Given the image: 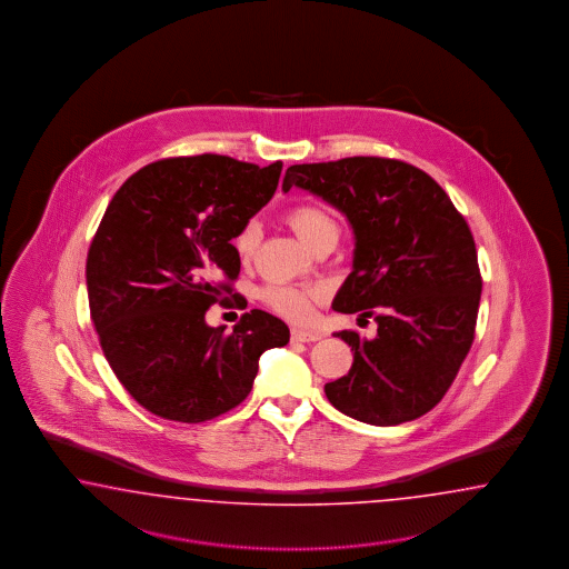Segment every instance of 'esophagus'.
I'll list each match as a JSON object with an SVG mask.
<instances>
[{"label":"esophagus","instance_id":"1","mask_svg":"<svg viewBox=\"0 0 569 569\" xmlns=\"http://www.w3.org/2000/svg\"><path fill=\"white\" fill-rule=\"evenodd\" d=\"M292 340L293 342H317V340H321V333L315 329L293 328Z\"/></svg>","mask_w":569,"mask_h":569}]
</instances>
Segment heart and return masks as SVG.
Wrapping results in <instances>:
<instances>
[{
    "label": "heart",
    "instance_id": "heart-1",
    "mask_svg": "<svg viewBox=\"0 0 569 569\" xmlns=\"http://www.w3.org/2000/svg\"><path fill=\"white\" fill-rule=\"evenodd\" d=\"M288 223L298 238L309 243L310 248L317 246L321 240L336 238L338 240V221L329 214L326 208L317 204H298L286 214ZM260 229L257 223H246L238 238L233 240V248L238 259L248 260L257 246H259ZM262 300L276 309L277 312L290 317V319H305L310 312V293L290 286H269L262 290Z\"/></svg>",
    "mask_w": 569,
    "mask_h": 569
}]
</instances>
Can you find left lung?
<instances>
[{
	"mask_svg": "<svg viewBox=\"0 0 569 569\" xmlns=\"http://www.w3.org/2000/svg\"><path fill=\"white\" fill-rule=\"evenodd\" d=\"M307 190L340 210L355 233L352 271L333 310L373 317L378 336L336 331L352 348L329 402L369 426H398L447 395L473 342L482 277L473 236L428 172L355 156L293 164L281 190Z\"/></svg>",
	"mask_w": 569,
	"mask_h": 569,
	"instance_id": "8db88e82",
	"label": "left lung"
}]
</instances>
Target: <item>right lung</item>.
<instances>
[{
	"label": "right lung",
	"mask_w": 569,
	"mask_h": 569,
	"mask_svg": "<svg viewBox=\"0 0 569 569\" xmlns=\"http://www.w3.org/2000/svg\"><path fill=\"white\" fill-rule=\"evenodd\" d=\"M281 167L167 158L131 174L106 208L87 254L91 321L114 376L150 413L200 423L231 411L260 355L290 342L264 310L241 315L229 336L204 319L240 276L231 240L273 198Z\"/></svg>",
	"instance_id": "add662e5"
}]
</instances>
